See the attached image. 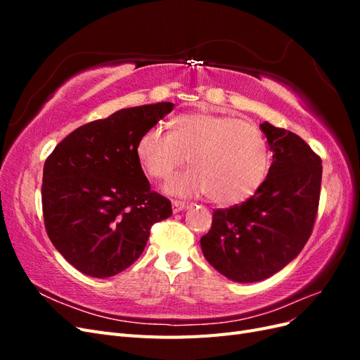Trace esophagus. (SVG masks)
I'll use <instances>...</instances> for the list:
<instances>
[{
  "mask_svg": "<svg viewBox=\"0 0 360 360\" xmlns=\"http://www.w3.org/2000/svg\"><path fill=\"white\" fill-rule=\"evenodd\" d=\"M188 204L186 202H183V201H172V212L174 213H179V212H181V210H184V209H188Z\"/></svg>",
  "mask_w": 360,
  "mask_h": 360,
  "instance_id": "obj_1",
  "label": "esophagus"
}]
</instances>
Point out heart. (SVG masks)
Here are the masks:
<instances>
[{
    "instance_id": "heart-1",
    "label": "heart",
    "mask_w": 360,
    "mask_h": 360,
    "mask_svg": "<svg viewBox=\"0 0 360 360\" xmlns=\"http://www.w3.org/2000/svg\"><path fill=\"white\" fill-rule=\"evenodd\" d=\"M171 135L150 127L138 138L136 156L153 179H168L184 162L192 168L167 183L176 197L209 195L216 204L248 200L263 183L269 168V146L254 123L212 111L174 117Z\"/></svg>"
}]
</instances>
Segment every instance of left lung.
Returning a JSON list of instances; mask_svg holds the SVG:
<instances>
[{
    "label": "left lung",
    "instance_id": "left-lung-1",
    "mask_svg": "<svg viewBox=\"0 0 360 360\" xmlns=\"http://www.w3.org/2000/svg\"><path fill=\"white\" fill-rule=\"evenodd\" d=\"M274 160L252 197L213 210L201 237L205 259L236 282L270 278L296 258L311 237L319 212L321 159L290 130L264 122Z\"/></svg>",
    "mask_w": 360,
    "mask_h": 360
}]
</instances>
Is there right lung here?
<instances>
[{
    "instance_id": "right-lung-1",
    "label": "right lung",
    "mask_w": 360,
    "mask_h": 360,
    "mask_svg": "<svg viewBox=\"0 0 360 360\" xmlns=\"http://www.w3.org/2000/svg\"><path fill=\"white\" fill-rule=\"evenodd\" d=\"M172 108L160 102L120 110L75 129L48 156L41 184L46 233L82 274L110 278L132 266L153 224L172 214L136 156L138 138Z\"/></svg>"
}]
</instances>
